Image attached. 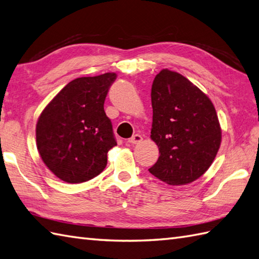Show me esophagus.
Segmentation results:
<instances>
[{
  "instance_id": "obj_1",
  "label": "esophagus",
  "mask_w": 259,
  "mask_h": 259,
  "mask_svg": "<svg viewBox=\"0 0 259 259\" xmlns=\"http://www.w3.org/2000/svg\"><path fill=\"white\" fill-rule=\"evenodd\" d=\"M143 141V137L140 135V134H135L131 137V139H128V143L130 144H139V143H141Z\"/></svg>"
}]
</instances>
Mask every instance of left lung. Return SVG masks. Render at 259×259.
Returning <instances> with one entry per match:
<instances>
[{
	"mask_svg": "<svg viewBox=\"0 0 259 259\" xmlns=\"http://www.w3.org/2000/svg\"><path fill=\"white\" fill-rule=\"evenodd\" d=\"M151 139L159 157L149 173L171 186L187 185L207 170L222 143L209 97L182 74L160 71L152 85Z\"/></svg>",
	"mask_w": 259,
	"mask_h": 259,
	"instance_id": "8db88e82",
	"label": "left lung"
}]
</instances>
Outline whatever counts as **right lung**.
Returning a JSON list of instances; mask_svg holds the SVG:
<instances>
[{
	"label": "right lung",
	"mask_w": 259,
	"mask_h": 259,
	"mask_svg": "<svg viewBox=\"0 0 259 259\" xmlns=\"http://www.w3.org/2000/svg\"><path fill=\"white\" fill-rule=\"evenodd\" d=\"M115 73L78 77L64 86L45 106L36 123V146L48 168L70 184L100 175L107 153L116 144L104 111Z\"/></svg>",
	"instance_id": "right-lung-1"
}]
</instances>
